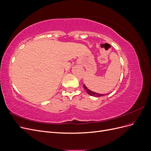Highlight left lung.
<instances>
[{
    "instance_id": "left-lung-1",
    "label": "left lung",
    "mask_w": 151,
    "mask_h": 151,
    "mask_svg": "<svg viewBox=\"0 0 151 151\" xmlns=\"http://www.w3.org/2000/svg\"><path fill=\"white\" fill-rule=\"evenodd\" d=\"M84 89L86 91V92L88 93V94L92 96H94V97H101V96H106L108 94H99V93H94V92H93V91H91V90L88 89V88H87V87L84 84Z\"/></svg>"
}]
</instances>
